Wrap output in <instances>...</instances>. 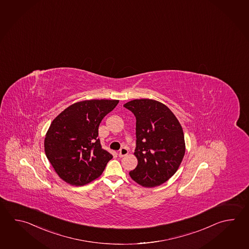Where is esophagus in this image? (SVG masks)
Instances as JSON below:
<instances>
[{
  "mask_svg": "<svg viewBox=\"0 0 249 249\" xmlns=\"http://www.w3.org/2000/svg\"><path fill=\"white\" fill-rule=\"evenodd\" d=\"M127 153H128V151H127V148L122 147L119 152V157H124V156L127 155Z\"/></svg>",
  "mask_w": 249,
  "mask_h": 249,
  "instance_id": "esophagus-1",
  "label": "esophagus"
}]
</instances>
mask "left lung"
Wrapping results in <instances>:
<instances>
[{
  "label": "left lung",
  "instance_id": "obj_1",
  "mask_svg": "<svg viewBox=\"0 0 249 249\" xmlns=\"http://www.w3.org/2000/svg\"><path fill=\"white\" fill-rule=\"evenodd\" d=\"M123 107L137 119V168L130 178L143 187L167 182L178 171L185 153L183 128L170 109L160 102L142 98Z\"/></svg>",
  "mask_w": 249,
  "mask_h": 249
}]
</instances>
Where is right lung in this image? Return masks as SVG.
Masks as SVG:
<instances>
[{"instance_id": "obj_1", "label": "right lung", "mask_w": 249, "mask_h": 249, "mask_svg": "<svg viewBox=\"0 0 249 249\" xmlns=\"http://www.w3.org/2000/svg\"><path fill=\"white\" fill-rule=\"evenodd\" d=\"M119 100L77 102L60 112L46 133L44 151L58 177L82 186L99 178L112 155L103 150L98 127Z\"/></svg>"}]
</instances>
